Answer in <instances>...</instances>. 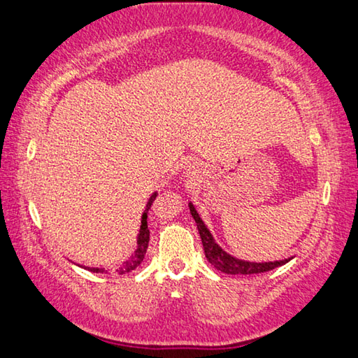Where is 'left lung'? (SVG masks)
Segmentation results:
<instances>
[{
	"label": "left lung",
	"instance_id": "obj_1",
	"mask_svg": "<svg viewBox=\"0 0 358 358\" xmlns=\"http://www.w3.org/2000/svg\"><path fill=\"white\" fill-rule=\"evenodd\" d=\"M189 206H190L192 217L195 219L196 228H198V231H200L204 255H206V259L210 265H213L215 269H219V271L227 273V274H257V273L271 271V269L282 266L287 262H290V259H285V260H279V262L254 263V262L234 259V257L228 255L227 252L214 241L213 234L209 233L206 225H204V222L200 219V215H198L196 209L193 208V204L189 203Z\"/></svg>",
	"mask_w": 358,
	"mask_h": 358
}]
</instances>
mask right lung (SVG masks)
<instances>
[{"mask_svg":"<svg viewBox=\"0 0 358 358\" xmlns=\"http://www.w3.org/2000/svg\"><path fill=\"white\" fill-rule=\"evenodd\" d=\"M155 198H157V193H154V195L149 198L148 204H145L143 220H141L139 234H138V249L134 250V254L131 255L130 260H127L124 265L115 269V271L119 274H127V273L133 271V269H136L141 265V262L144 260V255H145V252H148V245H149V236H150V231L148 228V214H149V209H150L152 203H154ZM87 269H89V271H92V273H103L104 271V268H87Z\"/></svg>","mask_w":358,"mask_h":358,"instance_id":"add662e5","label":"right lung"}]
</instances>
